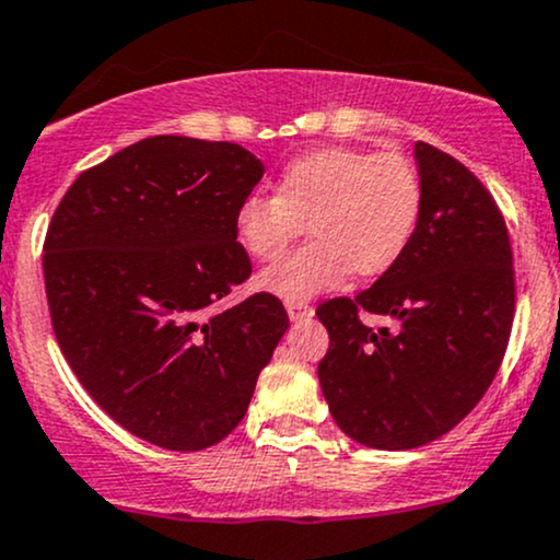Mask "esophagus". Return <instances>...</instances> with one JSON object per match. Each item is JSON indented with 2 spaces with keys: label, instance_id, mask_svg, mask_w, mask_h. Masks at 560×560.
<instances>
[{
  "label": "esophagus",
  "instance_id": "34e87169",
  "mask_svg": "<svg viewBox=\"0 0 560 560\" xmlns=\"http://www.w3.org/2000/svg\"><path fill=\"white\" fill-rule=\"evenodd\" d=\"M285 308H288V317L291 319H306L314 314L312 304H308V301H301V299H288Z\"/></svg>",
  "mask_w": 560,
  "mask_h": 560
}]
</instances>
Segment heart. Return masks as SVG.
<instances>
[{"mask_svg":"<svg viewBox=\"0 0 560 560\" xmlns=\"http://www.w3.org/2000/svg\"><path fill=\"white\" fill-rule=\"evenodd\" d=\"M424 207L419 170L398 151L327 147L285 164L275 196L252 194L233 217L235 241L248 256L272 261L288 243L312 233L299 252L259 275V288L282 299L385 275L406 254Z\"/></svg>","mask_w":560,"mask_h":560,"instance_id":"b5f03b06","label":"heart"}]
</instances>
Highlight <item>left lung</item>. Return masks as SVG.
I'll return each mask as SVG.
<instances>
[{
  "mask_svg": "<svg viewBox=\"0 0 560 560\" xmlns=\"http://www.w3.org/2000/svg\"><path fill=\"white\" fill-rule=\"evenodd\" d=\"M424 207L406 254L372 288L325 301L330 348L317 374L348 438L409 451L453 430L505 357L516 275L503 212L456 156L417 143ZM387 316L370 328L361 316Z\"/></svg>",
  "mask_w": 560,
  "mask_h": 560,
  "instance_id": "1",
  "label": "left lung"
}]
</instances>
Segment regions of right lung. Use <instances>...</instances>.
<instances>
[{"label": "right lung", "instance_id": "right-lung-1", "mask_svg": "<svg viewBox=\"0 0 560 560\" xmlns=\"http://www.w3.org/2000/svg\"><path fill=\"white\" fill-rule=\"evenodd\" d=\"M261 175L238 143L151 136L83 170L46 230L59 351L102 411L160 448L230 435L288 330L272 293L207 312L252 275L233 217Z\"/></svg>", "mask_w": 560, "mask_h": 560}]
</instances>
